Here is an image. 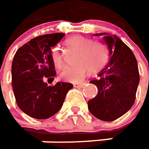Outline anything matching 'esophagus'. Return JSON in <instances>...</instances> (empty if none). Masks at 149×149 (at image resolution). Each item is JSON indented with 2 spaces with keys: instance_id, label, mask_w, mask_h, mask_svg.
Here are the masks:
<instances>
[{
  "instance_id": "obj_1",
  "label": "esophagus",
  "mask_w": 149,
  "mask_h": 149,
  "mask_svg": "<svg viewBox=\"0 0 149 149\" xmlns=\"http://www.w3.org/2000/svg\"><path fill=\"white\" fill-rule=\"evenodd\" d=\"M85 85H86V82H79V83H74L73 86L77 88H82L83 86H85Z\"/></svg>"
}]
</instances>
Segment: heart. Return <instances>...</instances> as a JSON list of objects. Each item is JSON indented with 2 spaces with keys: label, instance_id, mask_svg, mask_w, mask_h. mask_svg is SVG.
Returning <instances> with one entry per match:
<instances>
[{
  "label": "heart",
  "instance_id": "1",
  "mask_svg": "<svg viewBox=\"0 0 149 149\" xmlns=\"http://www.w3.org/2000/svg\"><path fill=\"white\" fill-rule=\"evenodd\" d=\"M68 44L81 50V61L77 64L65 66L61 72L62 77L68 81L77 82L83 79L85 76L91 71L98 72L104 69L110 59V52L105 44L95 42V39L75 35L68 39ZM52 58L56 67L60 68L63 63L62 52L58 48L52 49Z\"/></svg>",
  "mask_w": 149,
  "mask_h": 149
}]
</instances>
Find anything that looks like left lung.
I'll list each match as a JSON object with an SVG mask.
<instances>
[{
	"mask_svg": "<svg viewBox=\"0 0 149 149\" xmlns=\"http://www.w3.org/2000/svg\"><path fill=\"white\" fill-rule=\"evenodd\" d=\"M95 35H104L110 58L99 77L90 81L97 86L98 93L87 102L88 109L100 120H116L134 103L139 83L138 63L131 49L119 37L107 33Z\"/></svg>",
	"mask_w": 149,
	"mask_h": 149,
	"instance_id": "1",
	"label": "left lung"
}]
</instances>
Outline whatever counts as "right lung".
I'll use <instances>...</instances> for the list:
<instances>
[{
  "instance_id": "add662e5",
  "label": "right lung",
  "mask_w": 149,
  "mask_h": 149,
  "mask_svg": "<svg viewBox=\"0 0 149 149\" xmlns=\"http://www.w3.org/2000/svg\"><path fill=\"white\" fill-rule=\"evenodd\" d=\"M64 35L56 33L35 37L14 56L11 77L15 100L24 113L34 119L45 120L55 115L73 87L68 82L58 81L54 86L47 83L49 80L53 81L57 74L51 48Z\"/></svg>"
}]
</instances>
